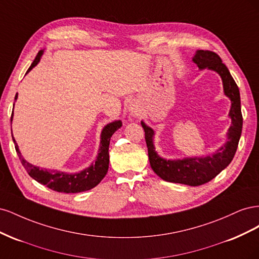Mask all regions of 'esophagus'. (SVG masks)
I'll use <instances>...</instances> for the list:
<instances>
[{
  "label": "esophagus",
  "instance_id": "34e87169",
  "mask_svg": "<svg viewBox=\"0 0 259 259\" xmlns=\"http://www.w3.org/2000/svg\"><path fill=\"white\" fill-rule=\"evenodd\" d=\"M131 112H132V114H133V115L137 114V113H136L137 111H136V109H135V108H131Z\"/></svg>",
  "mask_w": 259,
  "mask_h": 259
}]
</instances>
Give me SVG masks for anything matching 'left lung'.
I'll use <instances>...</instances> for the list:
<instances>
[{
  "label": "left lung",
  "mask_w": 259,
  "mask_h": 259,
  "mask_svg": "<svg viewBox=\"0 0 259 259\" xmlns=\"http://www.w3.org/2000/svg\"><path fill=\"white\" fill-rule=\"evenodd\" d=\"M192 60L200 69L208 68L222 76L225 95L231 100L229 116L232 122L227 134L228 135L227 143L222 148H219V150L214 154L204 156V158H187L174 161L165 160L159 156L154 150L152 142L154 135L153 130L148 127L144 122H142V126L145 131L149 161L154 173L169 183L201 186L215 178L232 161L241 137L243 117L239 88L231 76L228 68L223 64L221 57L211 51L200 50L194 55Z\"/></svg>",
  "instance_id": "8db88e82"
}]
</instances>
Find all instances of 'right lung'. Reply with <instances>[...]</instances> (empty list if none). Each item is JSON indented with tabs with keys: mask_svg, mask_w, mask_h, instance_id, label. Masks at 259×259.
Here are the masks:
<instances>
[{
	"mask_svg": "<svg viewBox=\"0 0 259 259\" xmlns=\"http://www.w3.org/2000/svg\"><path fill=\"white\" fill-rule=\"evenodd\" d=\"M42 54H43V51H40L37 53L35 59L33 60L32 64H31L27 73L38 64ZM15 99H17V95L15 96ZM12 120H13V114L11 116V123H12ZM121 126H122L121 121H114L110 124L106 125L103 132H101L99 153L95 163L92 164L89 168H86L76 174H67V173H64V171H59V170H48L45 168L43 169L32 165V164H30L22 158V155L18 149V146L16 144V140L14 139V137H13V140L15 144V149H16V152L19 156V160L23 165V167L26 168L28 174L33 179H35L37 183L49 187L50 189L57 192L77 193L82 191H88L92 189V188L96 187L106 176L108 167H109V144H110V138L113 135V133L116 130H119Z\"/></svg>",
	"mask_w": 259,
	"mask_h": 259,
	"instance_id": "add662e5",
	"label": "right lung"
}]
</instances>
